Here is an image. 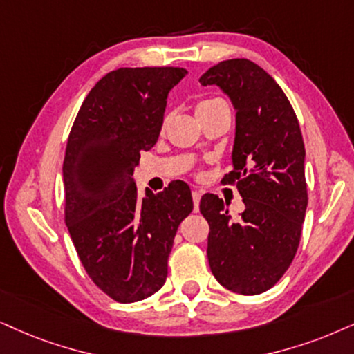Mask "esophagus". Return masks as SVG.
I'll return each instance as SVG.
<instances>
[{
  "mask_svg": "<svg viewBox=\"0 0 354 354\" xmlns=\"http://www.w3.org/2000/svg\"><path fill=\"white\" fill-rule=\"evenodd\" d=\"M192 203H194V212H198L201 203V191H192Z\"/></svg>",
  "mask_w": 354,
  "mask_h": 354,
  "instance_id": "obj_1",
  "label": "esophagus"
}]
</instances>
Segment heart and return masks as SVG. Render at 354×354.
<instances>
[{"instance_id":"b5f03b06","label":"heart","mask_w":354,"mask_h":354,"mask_svg":"<svg viewBox=\"0 0 354 354\" xmlns=\"http://www.w3.org/2000/svg\"><path fill=\"white\" fill-rule=\"evenodd\" d=\"M222 100H207V101H203V102H199V106H198V109H196V113H199V111H203V109H207V107H210V106H216V104H222Z\"/></svg>"}]
</instances>
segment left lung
Listing matches in <instances>:
<instances>
[{
  "label": "left lung",
  "mask_w": 354,
  "mask_h": 354,
  "mask_svg": "<svg viewBox=\"0 0 354 354\" xmlns=\"http://www.w3.org/2000/svg\"><path fill=\"white\" fill-rule=\"evenodd\" d=\"M203 86H218L235 109L232 171L245 204L230 217L221 198L204 194L199 210L209 222L212 274L232 292L257 296L271 289L296 257L307 209L306 149L296 113L284 91L247 58L209 68Z\"/></svg>",
  "instance_id": "left-lung-1"
}]
</instances>
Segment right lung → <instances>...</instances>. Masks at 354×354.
<instances>
[{"label":"right lung","instance_id":"right-lung-1","mask_svg":"<svg viewBox=\"0 0 354 354\" xmlns=\"http://www.w3.org/2000/svg\"><path fill=\"white\" fill-rule=\"evenodd\" d=\"M187 71L144 66L109 71L71 127L64 160L65 222L82 265L118 302H137L167 281L178 227L192 210L185 181L138 198L133 169L162 131L168 93Z\"/></svg>","mask_w":354,"mask_h":354}]
</instances>
